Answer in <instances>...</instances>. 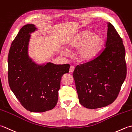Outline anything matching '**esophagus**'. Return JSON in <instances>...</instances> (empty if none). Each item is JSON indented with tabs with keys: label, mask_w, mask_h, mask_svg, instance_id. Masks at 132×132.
Masks as SVG:
<instances>
[{
	"label": "esophagus",
	"mask_w": 132,
	"mask_h": 132,
	"mask_svg": "<svg viewBox=\"0 0 132 132\" xmlns=\"http://www.w3.org/2000/svg\"><path fill=\"white\" fill-rule=\"evenodd\" d=\"M74 69H75V67L73 65H71L70 67V68H69V72L72 73V72L74 71Z\"/></svg>",
	"instance_id": "1"
}]
</instances>
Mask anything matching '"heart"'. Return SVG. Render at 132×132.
<instances>
[{"instance_id": "b5f03b06", "label": "heart", "mask_w": 132, "mask_h": 132, "mask_svg": "<svg viewBox=\"0 0 132 132\" xmlns=\"http://www.w3.org/2000/svg\"><path fill=\"white\" fill-rule=\"evenodd\" d=\"M103 37L92 31L84 30L75 35L67 45L69 51L78 50L76 57L80 62L85 63L92 60L97 55L103 44ZM67 54L65 52H63Z\"/></svg>"}]
</instances>
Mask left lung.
I'll return each instance as SVG.
<instances>
[{
  "mask_svg": "<svg viewBox=\"0 0 132 132\" xmlns=\"http://www.w3.org/2000/svg\"><path fill=\"white\" fill-rule=\"evenodd\" d=\"M105 47L96 59L77 65L73 71L79 100L86 108H100L112 104L126 78L125 47L111 23H108Z\"/></svg>",
  "mask_w": 132,
  "mask_h": 132,
  "instance_id": "1",
  "label": "left lung"
}]
</instances>
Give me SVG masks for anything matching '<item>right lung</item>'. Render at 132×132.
<instances>
[{"mask_svg":"<svg viewBox=\"0 0 132 132\" xmlns=\"http://www.w3.org/2000/svg\"><path fill=\"white\" fill-rule=\"evenodd\" d=\"M37 28L29 24L21 28L12 42L8 56V79L11 89L27 111L44 112L57 104L63 75L70 65L47 63L38 65L29 57L30 34Z\"/></svg>","mask_w":132,"mask_h":132,"instance_id":"obj_1","label":"right lung"}]
</instances>
